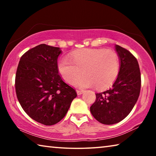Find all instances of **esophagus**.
<instances>
[{"instance_id":"34e87169","label":"esophagus","mask_w":156,"mask_h":156,"mask_svg":"<svg viewBox=\"0 0 156 156\" xmlns=\"http://www.w3.org/2000/svg\"><path fill=\"white\" fill-rule=\"evenodd\" d=\"M76 92H77V94L78 95H81L82 94H83L84 91L83 90H79V89H77V90H76Z\"/></svg>"}]
</instances>
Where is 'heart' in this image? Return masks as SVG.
Masks as SVG:
<instances>
[{"label": "heart", "instance_id": "heart-1", "mask_svg": "<svg viewBox=\"0 0 156 156\" xmlns=\"http://www.w3.org/2000/svg\"><path fill=\"white\" fill-rule=\"evenodd\" d=\"M59 72L64 80L74 84L83 75L86 77L76 84L81 87L95 85L102 89L110 87L120 72V58L112 49H83L73 52L71 60L63 58L58 62Z\"/></svg>", "mask_w": 156, "mask_h": 156}]
</instances>
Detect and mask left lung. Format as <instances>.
<instances>
[{"instance_id": "obj_1", "label": "left lung", "mask_w": 156, "mask_h": 156, "mask_svg": "<svg viewBox=\"0 0 156 156\" xmlns=\"http://www.w3.org/2000/svg\"><path fill=\"white\" fill-rule=\"evenodd\" d=\"M115 49L120 60L119 74L112 87L96 94L90 107L94 117L104 125H113L125 118L140 93L141 74L136 58L119 45H115Z\"/></svg>"}]
</instances>
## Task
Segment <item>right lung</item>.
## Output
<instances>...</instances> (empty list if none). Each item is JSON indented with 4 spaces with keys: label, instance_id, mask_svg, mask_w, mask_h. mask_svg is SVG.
<instances>
[{
    "label": "right lung",
    "instance_id": "obj_1",
    "mask_svg": "<svg viewBox=\"0 0 156 156\" xmlns=\"http://www.w3.org/2000/svg\"><path fill=\"white\" fill-rule=\"evenodd\" d=\"M59 47L41 44L20 58L15 78L18 102L36 122L50 126L60 122L77 96L58 73Z\"/></svg>",
    "mask_w": 156,
    "mask_h": 156
}]
</instances>
